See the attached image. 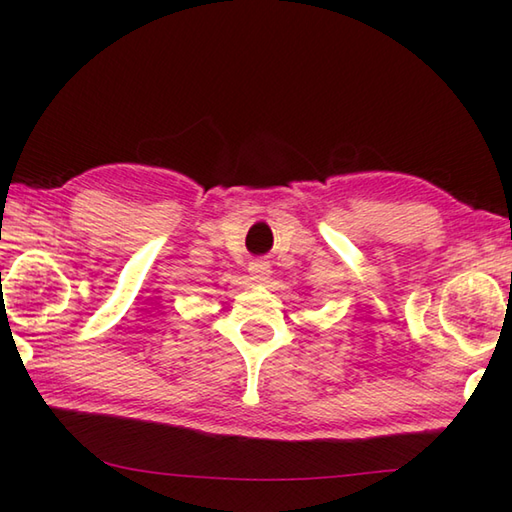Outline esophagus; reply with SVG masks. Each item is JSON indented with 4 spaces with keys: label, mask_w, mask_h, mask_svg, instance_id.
Masks as SVG:
<instances>
[{
    "label": "esophagus",
    "mask_w": 512,
    "mask_h": 512,
    "mask_svg": "<svg viewBox=\"0 0 512 512\" xmlns=\"http://www.w3.org/2000/svg\"><path fill=\"white\" fill-rule=\"evenodd\" d=\"M248 273L253 281H264V279H268L270 273H273V270H270V264L266 262V259H255V262H250Z\"/></svg>",
    "instance_id": "obj_1"
}]
</instances>
